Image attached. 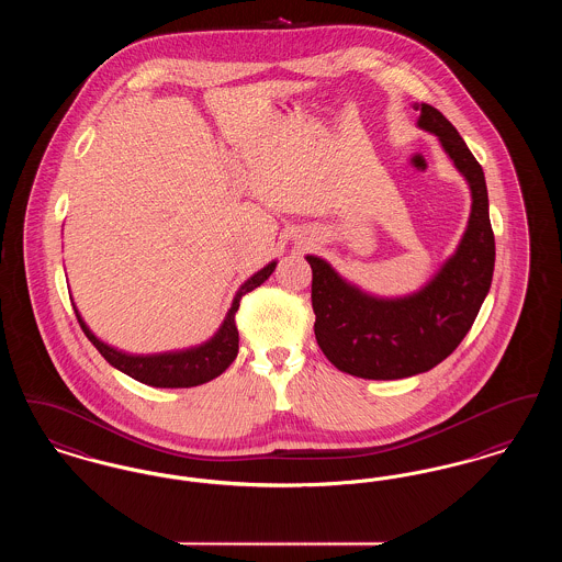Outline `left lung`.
<instances>
[{
	"label": "left lung",
	"mask_w": 562,
	"mask_h": 562,
	"mask_svg": "<svg viewBox=\"0 0 562 562\" xmlns=\"http://www.w3.org/2000/svg\"><path fill=\"white\" fill-rule=\"evenodd\" d=\"M415 109L419 128L438 136L472 191L470 221L454 255L422 291L398 299L362 293L324 259L307 255L316 341L339 371L362 379H404L440 364L472 328L493 280L495 236L482 166L438 109Z\"/></svg>",
	"instance_id": "obj_1"
}]
</instances>
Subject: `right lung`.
Segmentation results:
<instances>
[{
  "label": "right lung",
  "mask_w": 562,
  "mask_h": 562,
  "mask_svg": "<svg viewBox=\"0 0 562 562\" xmlns=\"http://www.w3.org/2000/svg\"><path fill=\"white\" fill-rule=\"evenodd\" d=\"M276 269V261L250 276L240 286V291L234 296V303L221 324V328L214 333L213 339L198 348L181 349V351H166V353H151V356H134L120 349L111 348L103 344L88 326L81 321L78 307L76 316L80 322L83 335L90 339V344L101 351V356L108 360L111 367L117 371L133 376L136 381L154 387H193L209 383L214 376L223 373L238 356V328H236V312L240 307V299L246 293L261 286L271 271Z\"/></svg>",
  "instance_id": "add662e5"
}]
</instances>
